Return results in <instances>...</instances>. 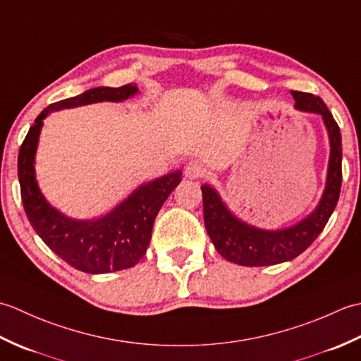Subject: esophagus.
<instances>
[{
  "label": "esophagus",
  "mask_w": 361,
  "mask_h": 361,
  "mask_svg": "<svg viewBox=\"0 0 361 361\" xmlns=\"http://www.w3.org/2000/svg\"><path fill=\"white\" fill-rule=\"evenodd\" d=\"M185 175L190 180L202 178L206 175V167L200 163V161H190L185 167Z\"/></svg>",
  "instance_id": "obj_1"
}]
</instances>
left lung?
Wrapping results in <instances>:
<instances>
[{
    "label": "left lung",
    "mask_w": 361,
    "mask_h": 361,
    "mask_svg": "<svg viewBox=\"0 0 361 361\" xmlns=\"http://www.w3.org/2000/svg\"><path fill=\"white\" fill-rule=\"evenodd\" d=\"M295 106L301 111L321 114L329 133L327 180L323 197L312 214L299 224L268 231L245 224L226 208L219 192L209 185L202 186L203 217L214 247L229 262L245 267H265L287 262L307 250L323 231L338 202L341 190V133L323 99L301 91H291Z\"/></svg>",
    "instance_id": "left-lung-1"
}]
</instances>
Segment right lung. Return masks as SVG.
I'll return each instance as SVG.
<instances>
[{
  "mask_svg": "<svg viewBox=\"0 0 361 361\" xmlns=\"http://www.w3.org/2000/svg\"><path fill=\"white\" fill-rule=\"evenodd\" d=\"M137 93L135 83L119 88L99 87L54 102L38 114L18 153L21 202L27 220L51 251L75 270L102 274L135 267L147 251L152 228L166 198L181 181V171L141 185L116 208L94 220H75L46 202L35 180V152L43 119L51 111L96 102H122Z\"/></svg>",
  "mask_w": 361,
  "mask_h": 361,
  "instance_id": "right-lung-1",
  "label": "right lung"
}]
</instances>
